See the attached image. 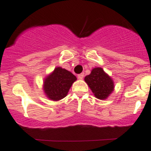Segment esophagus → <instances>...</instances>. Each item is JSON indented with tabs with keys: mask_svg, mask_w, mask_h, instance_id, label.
<instances>
[{
	"mask_svg": "<svg viewBox=\"0 0 151 151\" xmlns=\"http://www.w3.org/2000/svg\"><path fill=\"white\" fill-rule=\"evenodd\" d=\"M83 77H84L83 73H81V74H80L77 75V77H78V79H80V80H82V79L83 78Z\"/></svg>",
	"mask_w": 151,
	"mask_h": 151,
	"instance_id": "1",
	"label": "esophagus"
}]
</instances>
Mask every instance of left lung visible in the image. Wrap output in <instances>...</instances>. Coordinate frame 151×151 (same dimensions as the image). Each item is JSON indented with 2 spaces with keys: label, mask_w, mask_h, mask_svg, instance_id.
<instances>
[{
  "label": "left lung",
  "mask_w": 151,
  "mask_h": 151,
  "mask_svg": "<svg viewBox=\"0 0 151 151\" xmlns=\"http://www.w3.org/2000/svg\"><path fill=\"white\" fill-rule=\"evenodd\" d=\"M84 80L98 99H106L114 89L113 81L101 68L92 69L91 74Z\"/></svg>",
  "instance_id": "left-lung-1"
}]
</instances>
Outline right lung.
Returning a JSON list of instances; mask_svg holds the SVG:
<instances>
[{
	"mask_svg": "<svg viewBox=\"0 0 151 151\" xmlns=\"http://www.w3.org/2000/svg\"><path fill=\"white\" fill-rule=\"evenodd\" d=\"M77 77L65 69L57 67L44 82V90L49 99L59 101L67 95Z\"/></svg>",
	"mask_w": 151,
	"mask_h": 151,
	"instance_id": "add662e5",
	"label": "right lung"
}]
</instances>
